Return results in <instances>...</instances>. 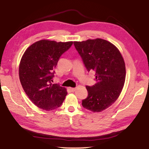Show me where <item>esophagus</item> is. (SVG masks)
<instances>
[{"mask_svg":"<svg viewBox=\"0 0 149 149\" xmlns=\"http://www.w3.org/2000/svg\"><path fill=\"white\" fill-rule=\"evenodd\" d=\"M70 89L71 90V92H74L76 90V88H70Z\"/></svg>","mask_w":149,"mask_h":149,"instance_id":"esophagus-1","label":"esophagus"}]
</instances>
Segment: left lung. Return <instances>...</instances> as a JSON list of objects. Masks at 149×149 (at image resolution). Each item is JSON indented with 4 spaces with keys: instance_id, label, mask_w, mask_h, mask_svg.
<instances>
[{
    "instance_id": "left-lung-1",
    "label": "left lung",
    "mask_w": 149,
    "mask_h": 149,
    "mask_svg": "<svg viewBox=\"0 0 149 149\" xmlns=\"http://www.w3.org/2000/svg\"><path fill=\"white\" fill-rule=\"evenodd\" d=\"M73 43L87 71L95 72L97 83L86 86L88 97L82 106L93 112L102 111L115 102L122 91L126 77L124 59L117 47L106 40Z\"/></svg>"
}]
</instances>
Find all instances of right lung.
Returning <instances> with one entry per match:
<instances>
[{"instance_id": "obj_1", "label": "right lung", "mask_w": 149, "mask_h": 149, "mask_svg": "<svg viewBox=\"0 0 149 149\" xmlns=\"http://www.w3.org/2000/svg\"><path fill=\"white\" fill-rule=\"evenodd\" d=\"M72 45V42L42 40L29 47L21 58L19 67L21 85L31 102L43 110L59 107L67 95L64 87L52 81L54 69L60 57Z\"/></svg>"}]
</instances>
